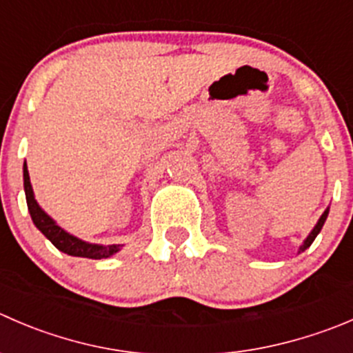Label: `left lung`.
Here are the masks:
<instances>
[{"label":"left lung","instance_id":"left-lung-1","mask_svg":"<svg viewBox=\"0 0 353 353\" xmlns=\"http://www.w3.org/2000/svg\"><path fill=\"white\" fill-rule=\"evenodd\" d=\"M327 214H330V208H326V210H324V214L321 215V219H319V221H317V224L314 225V229H312V231H310V234L307 236V239L302 243V246H300V252H303V250H307L310 245H312V241H314V239H316V236L321 232V229H323L324 222H326Z\"/></svg>","mask_w":353,"mask_h":353}]
</instances>
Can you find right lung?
Masks as SVG:
<instances>
[{"instance_id":"add662e5","label":"right lung","mask_w":353,"mask_h":353,"mask_svg":"<svg viewBox=\"0 0 353 353\" xmlns=\"http://www.w3.org/2000/svg\"><path fill=\"white\" fill-rule=\"evenodd\" d=\"M23 190H26V200H27V208H29V214L32 217L34 225L57 246L60 252L67 253L72 256H84V259H107L112 256L114 253H117L121 250L122 245H94V243L82 241V239L75 238L70 232H67L65 229H61L43 208L39 207V203L34 198L32 186H30V177L27 165L23 163Z\"/></svg>"}]
</instances>
